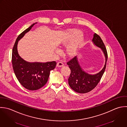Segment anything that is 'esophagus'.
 <instances>
[{"instance_id":"34e87169","label":"esophagus","mask_w":127,"mask_h":127,"mask_svg":"<svg viewBox=\"0 0 127 127\" xmlns=\"http://www.w3.org/2000/svg\"><path fill=\"white\" fill-rule=\"evenodd\" d=\"M64 66V63H63L62 61H59L57 63V67H62Z\"/></svg>"}]
</instances>
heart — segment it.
<instances>
[{"label": "heart", "mask_w": 127, "mask_h": 127, "mask_svg": "<svg viewBox=\"0 0 127 127\" xmlns=\"http://www.w3.org/2000/svg\"><path fill=\"white\" fill-rule=\"evenodd\" d=\"M81 34H82V32L80 31L76 30V31H73L71 33L70 40L65 41L63 43L64 45H68L70 42L71 40L78 37L79 36H80L81 35ZM81 41H82V40L80 39L79 40L71 44L70 45H69L68 46L67 50V52L69 55L73 56L76 54V53L78 50V48L79 47V46L81 43Z\"/></svg>", "instance_id": "b5f03b06"}]
</instances>
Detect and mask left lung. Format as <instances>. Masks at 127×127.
I'll return each instance as SVG.
<instances>
[{"label":"left lung","mask_w":127,"mask_h":127,"mask_svg":"<svg viewBox=\"0 0 127 127\" xmlns=\"http://www.w3.org/2000/svg\"><path fill=\"white\" fill-rule=\"evenodd\" d=\"M92 40L96 46L101 48L106 58L104 67L99 73L91 75L83 71L78 63L76 56L67 62L71 70L68 79L69 85L73 90L80 94L87 93L95 89L100 82L106 67L108 54L102 40L99 35L95 33Z\"/></svg>","instance_id":"1"}]
</instances>
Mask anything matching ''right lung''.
Instances as JSON below:
<instances>
[{
	"label": "right lung",
	"instance_id": "add662e5",
	"mask_svg": "<svg viewBox=\"0 0 127 127\" xmlns=\"http://www.w3.org/2000/svg\"><path fill=\"white\" fill-rule=\"evenodd\" d=\"M34 24L32 25L19 35L13 46L12 54V66L16 77L25 88L30 91L37 90L44 86L48 81L50 71L53 70L56 65L55 61L46 63L28 62L19 55L17 51L19 40Z\"/></svg>",
	"mask_w": 127,
	"mask_h": 127
}]
</instances>
